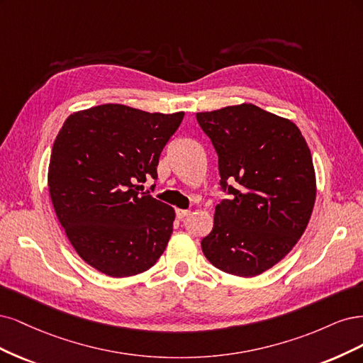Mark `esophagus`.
Instances as JSON below:
<instances>
[{
  "mask_svg": "<svg viewBox=\"0 0 363 363\" xmlns=\"http://www.w3.org/2000/svg\"><path fill=\"white\" fill-rule=\"evenodd\" d=\"M189 214H190L189 209H177V217H178L179 220H182L184 217H186Z\"/></svg>",
  "mask_w": 363,
  "mask_h": 363,
  "instance_id": "34e87169",
  "label": "esophagus"
}]
</instances>
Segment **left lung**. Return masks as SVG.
Instances as JSON below:
<instances>
[{"instance_id": "left-lung-1", "label": "left lung", "mask_w": 363, "mask_h": 363, "mask_svg": "<svg viewBox=\"0 0 363 363\" xmlns=\"http://www.w3.org/2000/svg\"><path fill=\"white\" fill-rule=\"evenodd\" d=\"M218 155L221 190L214 228L202 240L218 270L253 277L292 250L305 232L317 184L298 128L253 104L197 113Z\"/></svg>"}]
</instances>
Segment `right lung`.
Segmentation results:
<instances>
[{"label": "right lung", "mask_w": 363, "mask_h": 363, "mask_svg": "<svg viewBox=\"0 0 363 363\" xmlns=\"http://www.w3.org/2000/svg\"><path fill=\"white\" fill-rule=\"evenodd\" d=\"M182 119L184 111L104 104L71 114L57 134L48 169L51 201L74 249L98 272L143 273L166 250L173 208L137 184L157 179L161 152Z\"/></svg>", "instance_id": "right-lung-1"}]
</instances>
